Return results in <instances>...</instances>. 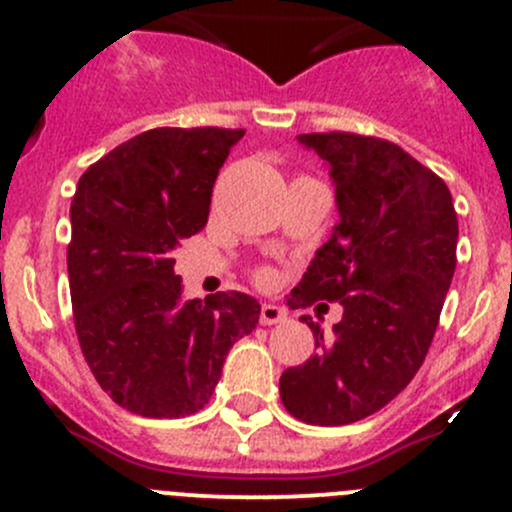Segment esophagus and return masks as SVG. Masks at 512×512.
<instances>
[{
	"label": "esophagus",
	"mask_w": 512,
	"mask_h": 512,
	"mask_svg": "<svg viewBox=\"0 0 512 512\" xmlns=\"http://www.w3.org/2000/svg\"><path fill=\"white\" fill-rule=\"evenodd\" d=\"M287 319V309L277 307V304H262L260 309V324L272 327V324H282Z\"/></svg>",
	"instance_id": "esophagus-1"
}]
</instances>
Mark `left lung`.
<instances>
[{"label": "left lung", "mask_w": 512, "mask_h": 512, "mask_svg": "<svg viewBox=\"0 0 512 512\" xmlns=\"http://www.w3.org/2000/svg\"><path fill=\"white\" fill-rule=\"evenodd\" d=\"M327 160L339 223L292 289V309L339 302L342 322L317 354L280 379L294 418L344 426L384 409L414 379L436 334L456 272L458 218L451 190L396 143L356 133H302Z\"/></svg>", "instance_id": "1"}]
</instances>
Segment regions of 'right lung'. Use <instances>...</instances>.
Here are the masks:
<instances>
[{
	"mask_svg": "<svg viewBox=\"0 0 512 512\" xmlns=\"http://www.w3.org/2000/svg\"><path fill=\"white\" fill-rule=\"evenodd\" d=\"M242 128H153L79 178L71 203V307L101 389L131 414L203 409L232 344L260 319L245 292L183 302L180 240L208 223L213 185Z\"/></svg>",
	"mask_w": 512,
	"mask_h": 512,
	"instance_id": "add662e5",
	"label": "right lung"
}]
</instances>
